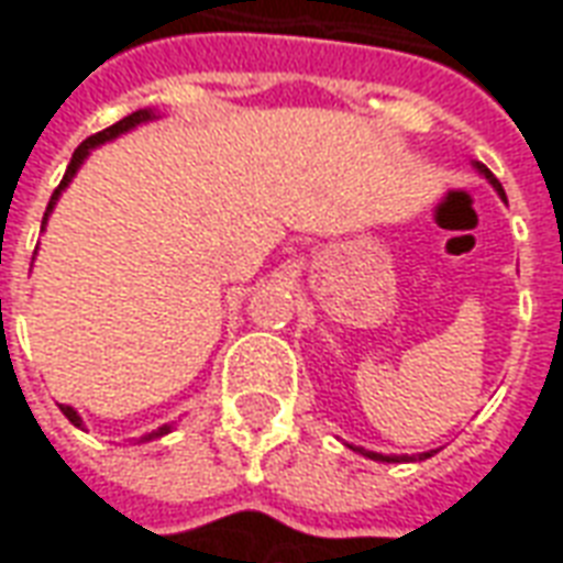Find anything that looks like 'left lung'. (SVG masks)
Wrapping results in <instances>:
<instances>
[{
    "label": "left lung",
    "instance_id": "8db88e82",
    "mask_svg": "<svg viewBox=\"0 0 563 563\" xmlns=\"http://www.w3.org/2000/svg\"><path fill=\"white\" fill-rule=\"evenodd\" d=\"M473 165H476V172L483 174L485 180H488V184L495 186L497 189V196L504 198V201H507V196H504V186L497 184V177L492 172H488V168H485L483 162H473ZM355 452H362V455H367V459H374V461H404L407 459V455H401V459H398V455H379V452H365V449H355ZM419 459H431V452H424V455H419Z\"/></svg>",
    "mask_w": 563,
    "mask_h": 563
}]
</instances>
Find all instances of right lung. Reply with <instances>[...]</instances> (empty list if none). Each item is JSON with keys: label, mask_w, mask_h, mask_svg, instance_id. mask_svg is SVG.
<instances>
[{"label": "right lung", "mask_w": 563, "mask_h": 563, "mask_svg": "<svg viewBox=\"0 0 563 563\" xmlns=\"http://www.w3.org/2000/svg\"><path fill=\"white\" fill-rule=\"evenodd\" d=\"M153 117H156V114H153V111H147V108H144V111H135V114L123 117V120H120V123H114V126H108V129H102V132H96V135H90V139L84 141V144H80V147L75 150V156H71V162H68V168H66V177L59 180V186H56V189H54V196H51V205H47V210H44L42 229H44V222H47V217H51V210H54V205H56V201H59V196H63V189H66V186L71 184V177L78 174V168H80V165H84V159L90 156V150H96V147H99V144H104V141L117 139V135H123V132H129V129H135V126H141V123H147V120H153ZM59 410H63V416H66V419L71 424H78V428H80V424H84V419H80L75 407H68V404H59ZM168 431H172V424H162L159 431H153V434L141 437V443H147V440H153V437L168 434Z\"/></svg>", "instance_id": "right-lung-1"}]
</instances>
